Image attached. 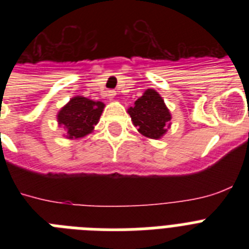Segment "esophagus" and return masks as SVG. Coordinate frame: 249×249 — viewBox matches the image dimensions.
Here are the masks:
<instances>
[{"label":"esophagus","mask_w":249,"mask_h":249,"mask_svg":"<svg viewBox=\"0 0 249 249\" xmlns=\"http://www.w3.org/2000/svg\"><path fill=\"white\" fill-rule=\"evenodd\" d=\"M116 91H113V89H112V91H108V94H107V96H108V98L109 100H113L114 97H116Z\"/></svg>","instance_id":"esophagus-1"}]
</instances>
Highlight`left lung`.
I'll list each match as a JSON object with an SVG mask.
<instances>
[{"mask_svg":"<svg viewBox=\"0 0 249 249\" xmlns=\"http://www.w3.org/2000/svg\"><path fill=\"white\" fill-rule=\"evenodd\" d=\"M128 114L141 135L153 140H158L166 133L172 118L160 93L151 89L144 91L133 107H129Z\"/></svg>","mask_w":249,"mask_h":249,"instance_id":"left-lung-1","label":"left lung"}]
</instances>
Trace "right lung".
<instances>
[{
  "label": "right lung",
  "mask_w": 249,
  "mask_h": 249,
  "mask_svg": "<svg viewBox=\"0 0 249 249\" xmlns=\"http://www.w3.org/2000/svg\"><path fill=\"white\" fill-rule=\"evenodd\" d=\"M105 103L92 101L82 96L71 98L57 114L59 126L66 129V137L70 140L82 138L93 131L100 121Z\"/></svg>",
  "instance_id": "1"
}]
</instances>
